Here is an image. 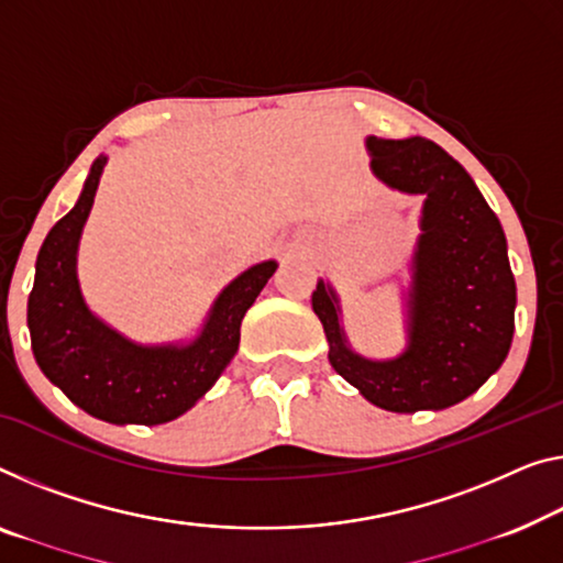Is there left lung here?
Returning <instances> with one entry per match:
<instances>
[{"mask_svg": "<svg viewBox=\"0 0 563 563\" xmlns=\"http://www.w3.org/2000/svg\"><path fill=\"white\" fill-rule=\"evenodd\" d=\"M372 169L389 187L424 195L422 238L409 292V349L368 362L346 346L339 303L323 280L313 310L331 343L329 362L387 412L463 401L506 362L516 329V280L506 234L470 174L434 141L368 136Z\"/></svg>", "mask_w": 563, "mask_h": 563, "instance_id": "8db88e82", "label": "left lung"}]
</instances>
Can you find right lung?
I'll return each mask as SVG.
<instances>
[{"mask_svg": "<svg viewBox=\"0 0 563 563\" xmlns=\"http://www.w3.org/2000/svg\"><path fill=\"white\" fill-rule=\"evenodd\" d=\"M106 158H98L82 195L42 242L27 300L32 354L55 387L88 415L111 424H164L212 389L240 346V323L273 278V260L232 280L189 346L144 349L108 329L82 303L75 253Z\"/></svg>", "mask_w": 563, "mask_h": 563, "instance_id": "right-lung-1", "label": "right lung"}]
</instances>
